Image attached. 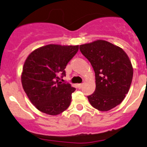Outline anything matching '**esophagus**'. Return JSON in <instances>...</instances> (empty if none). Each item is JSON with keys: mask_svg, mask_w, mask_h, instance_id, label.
<instances>
[{"mask_svg": "<svg viewBox=\"0 0 147 147\" xmlns=\"http://www.w3.org/2000/svg\"><path fill=\"white\" fill-rule=\"evenodd\" d=\"M83 84H78L77 87L79 89H81L82 87H83Z\"/></svg>", "mask_w": 147, "mask_h": 147, "instance_id": "34e87169", "label": "esophagus"}]
</instances>
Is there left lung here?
<instances>
[{
  "label": "left lung",
  "instance_id": "obj_1",
  "mask_svg": "<svg viewBox=\"0 0 147 147\" xmlns=\"http://www.w3.org/2000/svg\"><path fill=\"white\" fill-rule=\"evenodd\" d=\"M79 48L95 73V92L87 97L91 105L99 111H107L120 104L133 77L132 65L126 52L102 40L81 45Z\"/></svg>",
  "mask_w": 147,
  "mask_h": 147
}]
</instances>
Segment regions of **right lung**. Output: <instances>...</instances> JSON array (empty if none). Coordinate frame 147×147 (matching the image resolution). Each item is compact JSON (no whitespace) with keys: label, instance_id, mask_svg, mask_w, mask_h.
Returning <instances> with one entry per match:
<instances>
[{"label":"right lung","instance_id":"add662e5","mask_svg":"<svg viewBox=\"0 0 147 147\" xmlns=\"http://www.w3.org/2000/svg\"><path fill=\"white\" fill-rule=\"evenodd\" d=\"M79 46L49 44L33 51L25 60L21 73L23 90L38 110L51 116L69 107L75 91L69 83L60 81L66 75L68 62L77 54Z\"/></svg>","mask_w":147,"mask_h":147}]
</instances>
